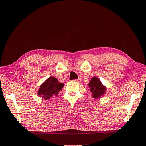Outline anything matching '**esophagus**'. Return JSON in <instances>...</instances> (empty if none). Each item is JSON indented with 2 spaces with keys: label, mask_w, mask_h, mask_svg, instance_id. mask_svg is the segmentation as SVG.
Masks as SVG:
<instances>
[{
  "label": "esophagus",
  "mask_w": 146,
  "mask_h": 146,
  "mask_svg": "<svg viewBox=\"0 0 146 146\" xmlns=\"http://www.w3.org/2000/svg\"><path fill=\"white\" fill-rule=\"evenodd\" d=\"M74 81L75 82H77V83H80V82H82V79H81V78H78V79H76V80H74Z\"/></svg>",
  "instance_id": "34e87169"
}]
</instances>
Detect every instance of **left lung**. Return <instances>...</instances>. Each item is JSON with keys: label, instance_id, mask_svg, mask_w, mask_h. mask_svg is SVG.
<instances>
[{"label": "left lung", "instance_id": "8db88e82", "mask_svg": "<svg viewBox=\"0 0 146 146\" xmlns=\"http://www.w3.org/2000/svg\"><path fill=\"white\" fill-rule=\"evenodd\" d=\"M88 86L90 88V91L92 93V96L95 98H100L104 95L106 89L99 80L98 78L93 77L88 84Z\"/></svg>", "mask_w": 146, "mask_h": 146}]
</instances>
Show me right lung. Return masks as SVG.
I'll list each match as a JSON object with an SVG mask.
<instances>
[{
  "mask_svg": "<svg viewBox=\"0 0 146 146\" xmlns=\"http://www.w3.org/2000/svg\"><path fill=\"white\" fill-rule=\"evenodd\" d=\"M64 87V84L60 83L55 77H50L40 87L38 95L45 100L50 99L51 97L57 95L59 92Z\"/></svg>",
  "mask_w": 146,
  "mask_h": 146,
  "instance_id": "obj_1",
  "label": "right lung"
}]
</instances>
